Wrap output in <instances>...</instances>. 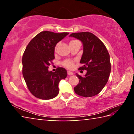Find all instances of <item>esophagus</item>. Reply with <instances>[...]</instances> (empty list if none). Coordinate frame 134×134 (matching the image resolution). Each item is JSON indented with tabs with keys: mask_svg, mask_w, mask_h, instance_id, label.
<instances>
[{
	"mask_svg": "<svg viewBox=\"0 0 134 134\" xmlns=\"http://www.w3.org/2000/svg\"><path fill=\"white\" fill-rule=\"evenodd\" d=\"M67 74H69V75L71 76V75H72V74H73V72H71V71H67Z\"/></svg>",
	"mask_w": 134,
	"mask_h": 134,
	"instance_id": "obj_1",
	"label": "esophagus"
}]
</instances>
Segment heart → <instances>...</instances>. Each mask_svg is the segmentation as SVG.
Returning <instances> with one entry per match:
<instances>
[{"instance_id": "heart-1", "label": "heart", "mask_w": 134, "mask_h": 134, "mask_svg": "<svg viewBox=\"0 0 134 134\" xmlns=\"http://www.w3.org/2000/svg\"><path fill=\"white\" fill-rule=\"evenodd\" d=\"M73 41H70V42H73ZM56 48H57V46L55 47V49ZM63 64H64L65 67L69 68V69H71V68H72V66H73V63L70 60L64 61V62H63Z\"/></svg>"}]
</instances>
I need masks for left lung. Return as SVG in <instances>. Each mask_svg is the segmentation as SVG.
Masks as SVG:
<instances>
[{
	"label": "left lung",
	"instance_id": "left-lung-1",
	"mask_svg": "<svg viewBox=\"0 0 134 134\" xmlns=\"http://www.w3.org/2000/svg\"><path fill=\"white\" fill-rule=\"evenodd\" d=\"M83 43V52L79 68L87 70L84 77L76 74L79 83L74 88L79 96L89 97L99 94L108 81L111 65L110 56L105 45L96 36L89 32L72 33L70 35Z\"/></svg>",
	"mask_w": 134,
	"mask_h": 134
}]
</instances>
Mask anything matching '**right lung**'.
<instances>
[{"label":"right lung","mask_w":134,"mask_h":134,"mask_svg":"<svg viewBox=\"0 0 134 134\" xmlns=\"http://www.w3.org/2000/svg\"><path fill=\"white\" fill-rule=\"evenodd\" d=\"M69 34L42 31L27 45L22 60V74L29 90L37 98H54L59 93L60 80L66 78L67 72L64 68L58 67L53 72L48 66L55 58L57 44Z\"/></svg>","instance_id":"right-lung-1"}]
</instances>
